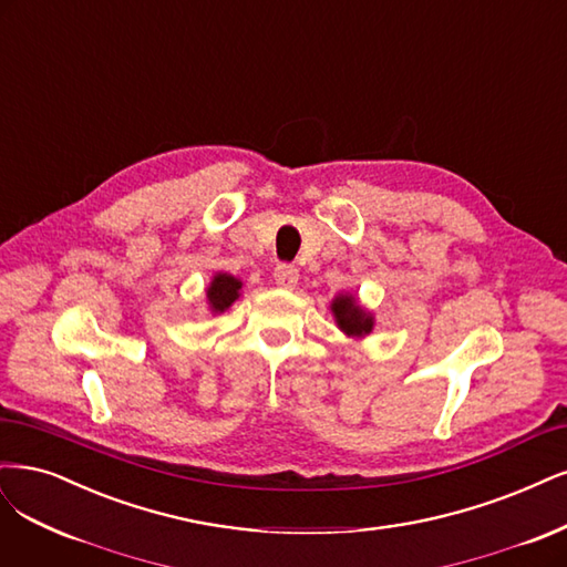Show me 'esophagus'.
I'll use <instances>...</instances> for the list:
<instances>
[{
	"mask_svg": "<svg viewBox=\"0 0 567 567\" xmlns=\"http://www.w3.org/2000/svg\"><path fill=\"white\" fill-rule=\"evenodd\" d=\"M298 269L292 267V265H288V262H279L277 267H275V281H277V286H281V288H296V284H298Z\"/></svg>",
	"mask_w": 567,
	"mask_h": 567,
	"instance_id": "1",
	"label": "esophagus"
}]
</instances>
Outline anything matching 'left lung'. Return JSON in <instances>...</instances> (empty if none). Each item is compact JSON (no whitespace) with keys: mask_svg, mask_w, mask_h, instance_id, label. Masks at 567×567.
<instances>
[{"mask_svg":"<svg viewBox=\"0 0 567 567\" xmlns=\"http://www.w3.org/2000/svg\"><path fill=\"white\" fill-rule=\"evenodd\" d=\"M333 315L338 319V326L344 330L347 336H368L373 330V317L365 315V311L357 305V300L351 296H340L333 300Z\"/></svg>","mask_w":567,"mask_h":567,"instance_id":"8db88e82","label":"left lung"}]
</instances>
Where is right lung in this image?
I'll list each match as a JSON object with an SVG mask.
<instances>
[{"instance_id":"obj_1","label":"right lung","mask_w":567,"mask_h":567,"mask_svg":"<svg viewBox=\"0 0 567 567\" xmlns=\"http://www.w3.org/2000/svg\"><path fill=\"white\" fill-rule=\"evenodd\" d=\"M239 288H241V281L234 279L229 275H218L216 279L210 281V288H208V305L213 311H225L234 300L239 298Z\"/></svg>"}]
</instances>
